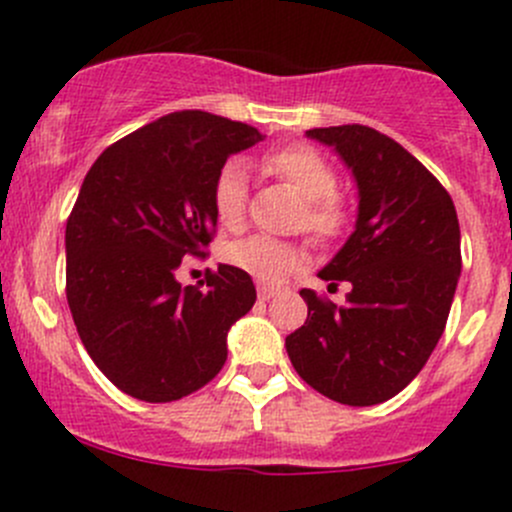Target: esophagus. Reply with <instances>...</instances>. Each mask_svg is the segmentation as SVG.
Masks as SVG:
<instances>
[{
  "mask_svg": "<svg viewBox=\"0 0 512 512\" xmlns=\"http://www.w3.org/2000/svg\"><path fill=\"white\" fill-rule=\"evenodd\" d=\"M275 294H280V287H272V285H260L257 287V297L262 299V302H267V299H272Z\"/></svg>",
  "mask_w": 512,
  "mask_h": 512,
  "instance_id": "obj_1",
  "label": "esophagus"
}]
</instances>
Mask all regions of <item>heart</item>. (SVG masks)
Here are the masks:
<instances>
[{
    "label": "heart",
    "mask_w": 512,
    "mask_h": 512,
    "mask_svg": "<svg viewBox=\"0 0 512 512\" xmlns=\"http://www.w3.org/2000/svg\"><path fill=\"white\" fill-rule=\"evenodd\" d=\"M262 165L272 175L292 185L304 198L302 225L319 240H332L347 225V205L337 195V173L332 163L309 146H287L270 151ZM215 218L227 230H237L247 213V173L240 160H227L218 168L210 188ZM225 260L237 270L262 282H282L307 260V250L297 242L252 235L225 247Z\"/></svg>",
    "instance_id": "obj_1"
}]
</instances>
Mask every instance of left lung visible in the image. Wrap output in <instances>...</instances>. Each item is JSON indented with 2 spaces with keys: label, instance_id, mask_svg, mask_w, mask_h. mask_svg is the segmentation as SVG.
I'll use <instances>...</instances> for the list:
<instances>
[{
  "label": "left lung",
  "instance_id": "8db88e82",
  "mask_svg": "<svg viewBox=\"0 0 512 512\" xmlns=\"http://www.w3.org/2000/svg\"><path fill=\"white\" fill-rule=\"evenodd\" d=\"M359 188L356 227L319 272L349 282L337 307L302 289L307 322L285 339L312 389L347 406H374L416 379L451 312L461 275V227L451 195L404 146L369 126L312 128Z\"/></svg>",
  "mask_w": 512,
  "mask_h": 512
}]
</instances>
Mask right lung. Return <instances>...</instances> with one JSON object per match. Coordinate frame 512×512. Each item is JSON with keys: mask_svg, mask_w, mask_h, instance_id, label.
<instances>
[{"mask_svg": "<svg viewBox=\"0 0 512 512\" xmlns=\"http://www.w3.org/2000/svg\"><path fill=\"white\" fill-rule=\"evenodd\" d=\"M257 141L247 123L178 111L108 146L86 173L66 220V299L86 352L123 394L178 401L223 369L227 332L257 299L252 277L220 265L205 287H183L175 272L213 240L218 168Z\"/></svg>", "mask_w": 512, "mask_h": 512, "instance_id": "right-lung-1", "label": "right lung"}]
</instances>
